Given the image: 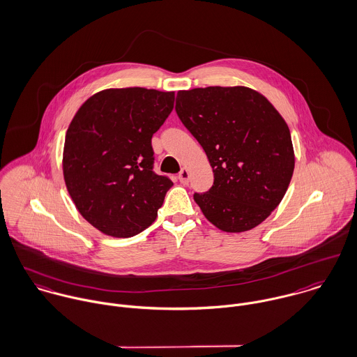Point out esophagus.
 <instances>
[{
  "label": "esophagus",
  "instance_id": "obj_1",
  "mask_svg": "<svg viewBox=\"0 0 357 357\" xmlns=\"http://www.w3.org/2000/svg\"><path fill=\"white\" fill-rule=\"evenodd\" d=\"M189 178H190V172H189V169H188V168H182V171H181V172H179V175H178L179 182H181V183H183V185H186V183L189 182Z\"/></svg>",
  "mask_w": 357,
  "mask_h": 357
}]
</instances>
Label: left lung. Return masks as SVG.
<instances>
[{
	"label": "left lung",
	"instance_id": "8db88e82",
	"mask_svg": "<svg viewBox=\"0 0 357 357\" xmlns=\"http://www.w3.org/2000/svg\"><path fill=\"white\" fill-rule=\"evenodd\" d=\"M175 110L213 167V188L195 195L202 213L227 233L262 223L282 203L295 167L282 114L243 85L178 91Z\"/></svg>",
	"mask_w": 357,
	"mask_h": 357
}]
</instances>
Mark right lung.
Masks as SVG:
<instances>
[{
	"mask_svg": "<svg viewBox=\"0 0 357 357\" xmlns=\"http://www.w3.org/2000/svg\"><path fill=\"white\" fill-rule=\"evenodd\" d=\"M175 92L109 88L73 117L63 178L81 216L100 233L132 237L149 227L174 185L153 172L151 137L174 109Z\"/></svg>",
	"mask_w": 357,
	"mask_h": 357,
	"instance_id": "right-lung-1",
	"label": "right lung"
}]
</instances>
